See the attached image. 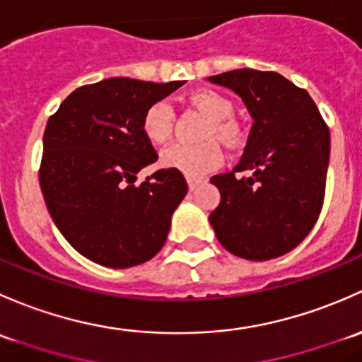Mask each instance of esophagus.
Returning <instances> with one entry per match:
<instances>
[{"instance_id": "esophagus-1", "label": "esophagus", "mask_w": 362, "mask_h": 362, "mask_svg": "<svg viewBox=\"0 0 362 362\" xmlns=\"http://www.w3.org/2000/svg\"><path fill=\"white\" fill-rule=\"evenodd\" d=\"M188 188H189V192H193V189H197V186L200 185V180H193V177H188Z\"/></svg>"}]
</instances>
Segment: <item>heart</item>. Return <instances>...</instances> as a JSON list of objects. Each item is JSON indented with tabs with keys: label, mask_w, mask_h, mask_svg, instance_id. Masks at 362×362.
<instances>
[{
	"label": "heart",
	"mask_w": 362,
	"mask_h": 362,
	"mask_svg": "<svg viewBox=\"0 0 362 362\" xmlns=\"http://www.w3.org/2000/svg\"><path fill=\"white\" fill-rule=\"evenodd\" d=\"M193 106L209 118L204 137H216L226 146H235L240 139L238 125L230 117L233 104L225 95L214 90H199L192 94ZM143 134L155 146H163L170 141L174 130V111L169 103L158 100L151 104L143 115ZM162 165L180 170L186 177H200L221 163V150L212 141L199 144H174L162 153Z\"/></svg>",
	"instance_id": "1"
}]
</instances>
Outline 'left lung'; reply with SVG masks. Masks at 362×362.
Masks as SVG:
<instances>
[{
	"mask_svg": "<svg viewBox=\"0 0 362 362\" xmlns=\"http://www.w3.org/2000/svg\"><path fill=\"white\" fill-rule=\"evenodd\" d=\"M240 95L255 124L232 173L212 176L221 202L209 221L223 247L252 262L277 258L310 233L324 202L329 129L307 90L274 71L207 78ZM247 170L249 178H235Z\"/></svg>",
	"mask_w": 362,
	"mask_h": 362,
	"instance_id": "1",
	"label": "left lung"
}]
</instances>
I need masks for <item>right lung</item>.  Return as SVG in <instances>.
<instances>
[{"label":"right lung","instance_id":"add662e5","mask_svg":"<svg viewBox=\"0 0 362 362\" xmlns=\"http://www.w3.org/2000/svg\"><path fill=\"white\" fill-rule=\"evenodd\" d=\"M185 81L107 78L62 100L43 134L40 186L59 232L90 262L129 268L151 259L167 240L170 218L188 192L180 170L160 169L143 134V115Z\"/></svg>","mask_w":362,"mask_h":362}]
</instances>
